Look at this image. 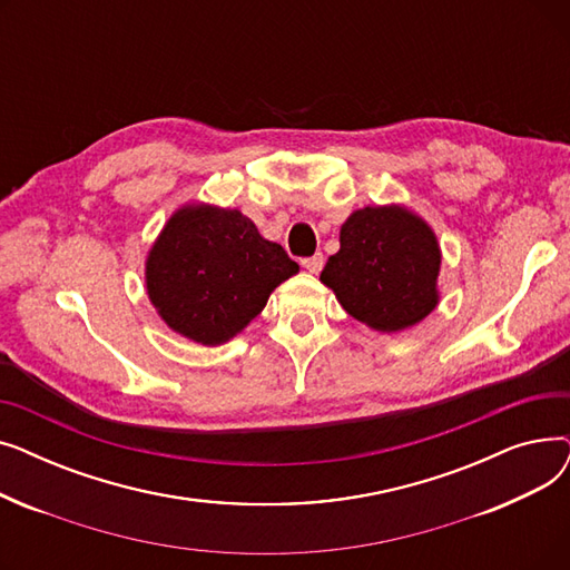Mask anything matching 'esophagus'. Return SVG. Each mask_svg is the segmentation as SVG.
<instances>
[{
    "mask_svg": "<svg viewBox=\"0 0 570 570\" xmlns=\"http://www.w3.org/2000/svg\"><path fill=\"white\" fill-rule=\"evenodd\" d=\"M303 267L312 275H318L321 267H323V254H314L309 258H303Z\"/></svg>",
    "mask_w": 570,
    "mask_h": 570,
    "instance_id": "34e87169",
    "label": "esophagus"
}]
</instances>
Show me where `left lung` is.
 I'll return each instance as SVG.
<instances>
[{"label":"left lung","mask_w":570,"mask_h":570,"mask_svg":"<svg viewBox=\"0 0 570 570\" xmlns=\"http://www.w3.org/2000/svg\"><path fill=\"white\" fill-rule=\"evenodd\" d=\"M439 269V239L421 215L397 203L367 205L342 224L321 282L355 321L391 335L434 312Z\"/></svg>","instance_id":"1"}]
</instances>
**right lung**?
I'll use <instances>...</instances> for the list:
<instances>
[{
    "instance_id": "obj_1",
    "label": "right lung",
    "mask_w": 570,
    "mask_h": 570,
    "mask_svg": "<svg viewBox=\"0 0 570 570\" xmlns=\"http://www.w3.org/2000/svg\"><path fill=\"white\" fill-rule=\"evenodd\" d=\"M282 245L239 209L177 207L145 258L149 303L173 333L219 346L263 312L269 293L297 275Z\"/></svg>"
}]
</instances>
